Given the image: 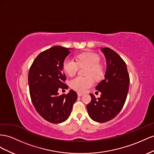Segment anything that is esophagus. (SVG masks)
Returning a JSON list of instances; mask_svg holds the SVG:
<instances>
[{
	"mask_svg": "<svg viewBox=\"0 0 154 154\" xmlns=\"http://www.w3.org/2000/svg\"><path fill=\"white\" fill-rule=\"evenodd\" d=\"M77 94H78V97H81V96H82V95H83V94H82V93H78Z\"/></svg>",
	"mask_w": 154,
	"mask_h": 154,
	"instance_id": "1",
	"label": "esophagus"
}]
</instances>
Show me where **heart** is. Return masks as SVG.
Segmentation results:
<instances>
[{
  "label": "heart",
  "instance_id": "1",
  "mask_svg": "<svg viewBox=\"0 0 154 154\" xmlns=\"http://www.w3.org/2000/svg\"><path fill=\"white\" fill-rule=\"evenodd\" d=\"M100 57L92 52L81 54L77 56V61L70 57H66L63 63V68L69 76H72L79 69V67H88L85 73L86 77L77 76L70 81V87L78 92H84L94 84L93 79L98 80L102 76V69L100 65Z\"/></svg>",
  "mask_w": 154,
  "mask_h": 154
}]
</instances>
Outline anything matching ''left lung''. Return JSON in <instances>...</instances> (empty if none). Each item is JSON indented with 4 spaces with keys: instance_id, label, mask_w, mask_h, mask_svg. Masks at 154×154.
Here are the masks:
<instances>
[{
    "instance_id": "left-lung-1",
    "label": "left lung",
    "mask_w": 154,
    "mask_h": 154,
    "mask_svg": "<svg viewBox=\"0 0 154 154\" xmlns=\"http://www.w3.org/2000/svg\"><path fill=\"white\" fill-rule=\"evenodd\" d=\"M101 51L107 63L104 79L96 87L101 95L96 98L90 94L91 101L87 109L91 119L106 122L115 118L122 109L128 92L130 76L126 63L117 52L109 48H103Z\"/></svg>"
}]
</instances>
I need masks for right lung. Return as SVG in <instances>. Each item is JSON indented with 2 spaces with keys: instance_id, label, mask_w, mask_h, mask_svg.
<instances>
[{
  "instance_id": "add662e5",
  "label": "right lung",
  "mask_w": 154,
  "mask_h": 154,
  "mask_svg": "<svg viewBox=\"0 0 154 154\" xmlns=\"http://www.w3.org/2000/svg\"><path fill=\"white\" fill-rule=\"evenodd\" d=\"M70 48L55 46L40 53L29 70L28 85L35 109L41 117L53 124L61 123L70 115L77 93L70 90L59 95L60 88L67 89L64 82L63 63Z\"/></svg>"
}]
</instances>
